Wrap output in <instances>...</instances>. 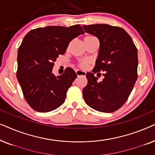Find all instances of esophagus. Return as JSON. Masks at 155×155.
<instances>
[{"mask_svg":"<svg viewBox=\"0 0 155 155\" xmlns=\"http://www.w3.org/2000/svg\"><path fill=\"white\" fill-rule=\"evenodd\" d=\"M76 75L78 76H85L86 72L83 71H80V70H78V71H76Z\"/></svg>","mask_w":155,"mask_h":155,"instance_id":"esophagus-1","label":"esophagus"}]
</instances>
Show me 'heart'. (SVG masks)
Masks as SVG:
<instances>
[{"mask_svg":"<svg viewBox=\"0 0 155 155\" xmlns=\"http://www.w3.org/2000/svg\"><path fill=\"white\" fill-rule=\"evenodd\" d=\"M89 37H92V36H89ZM85 65H86L85 62H82V63H80V66H81V67H84V66H85Z\"/></svg>","mask_w":155,"mask_h":155,"instance_id":"1","label":"heart"}]
</instances>
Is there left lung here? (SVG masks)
Instances as JSON below:
<instances>
[{
	"label": "left lung",
	"instance_id": "obj_1",
	"mask_svg": "<svg viewBox=\"0 0 155 155\" xmlns=\"http://www.w3.org/2000/svg\"><path fill=\"white\" fill-rule=\"evenodd\" d=\"M85 32L98 38L99 55L92 72L104 71L101 82L92 73L86 74L83 97L89 107L111 113L128 99L137 78V51L130 35L119 27L106 24L84 25Z\"/></svg>",
	"mask_w": 155,
	"mask_h": 155
}]
</instances>
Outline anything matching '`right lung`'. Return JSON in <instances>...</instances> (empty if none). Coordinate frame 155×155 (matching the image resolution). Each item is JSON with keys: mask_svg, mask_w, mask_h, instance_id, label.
Segmentation results:
<instances>
[{"mask_svg": "<svg viewBox=\"0 0 155 155\" xmlns=\"http://www.w3.org/2000/svg\"><path fill=\"white\" fill-rule=\"evenodd\" d=\"M84 33L80 25H75L39 27L25 35L18 49L17 78L27 102L35 111H51L64 103L77 75L67 68L56 77L52 69L70 41Z\"/></svg>", "mask_w": 155, "mask_h": 155, "instance_id": "add662e5", "label": "right lung"}]
</instances>
